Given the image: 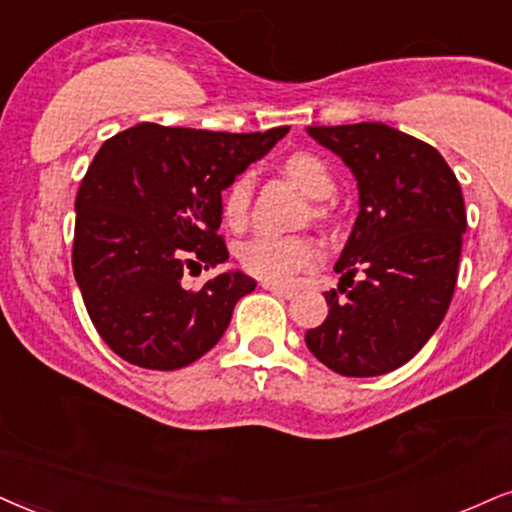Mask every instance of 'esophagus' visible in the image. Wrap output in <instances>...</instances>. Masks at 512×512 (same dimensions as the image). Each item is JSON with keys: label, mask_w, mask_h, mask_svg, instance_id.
Masks as SVG:
<instances>
[{"label": "esophagus", "mask_w": 512, "mask_h": 512, "mask_svg": "<svg viewBox=\"0 0 512 512\" xmlns=\"http://www.w3.org/2000/svg\"><path fill=\"white\" fill-rule=\"evenodd\" d=\"M264 288L267 290H271V293L274 295H278V297H293L295 295V288H290V286H276V283H264Z\"/></svg>", "instance_id": "esophagus-1"}]
</instances>
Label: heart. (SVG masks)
Returning a JSON list of instances; mask_svg holds the SVG:
<instances>
[{"mask_svg":"<svg viewBox=\"0 0 512 512\" xmlns=\"http://www.w3.org/2000/svg\"><path fill=\"white\" fill-rule=\"evenodd\" d=\"M286 174L309 198H328L335 189L331 172L312 153H295L286 160ZM252 196V174L243 172L226 186L222 215L229 226L245 222ZM319 257L316 245L302 236L260 234L238 245V262L248 274L267 283H290Z\"/></svg>","mask_w":512,"mask_h":512,"instance_id":"heart-1","label":"heart"}]
</instances>
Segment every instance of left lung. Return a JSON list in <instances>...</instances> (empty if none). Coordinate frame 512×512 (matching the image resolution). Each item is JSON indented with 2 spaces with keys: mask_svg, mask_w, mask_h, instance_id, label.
<instances>
[{
  "mask_svg": "<svg viewBox=\"0 0 512 512\" xmlns=\"http://www.w3.org/2000/svg\"><path fill=\"white\" fill-rule=\"evenodd\" d=\"M359 186V217L335 262L328 316L309 352L349 378L390 373L416 357L454 297L468 219L461 184L437 148L383 122L307 127Z\"/></svg>",
  "mask_w": 512,
  "mask_h": 512,
  "instance_id": "obj_1",
  "label": "left lung"
}]
</instances>
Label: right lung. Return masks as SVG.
I'll return each mask as SVG.
<instances>
[{"instance_id":"1","label":"right lung","mask_w":512,"mask_h":512,"mask_svg":"<svg viewBox=\"0 0 512 512\" xmlns=\"http://www.w3.org/2000/svg\"><path fill=\"white\" fill-rule=\"evenodd\" d=\"M286 134L141 122L99 148L75 198L73 271L89 319L118 357L174 371L217 345L255 278L226 271L186 290L181 276L229 260L217 234L222 191Z\"/></svg>"}]
</instances>
